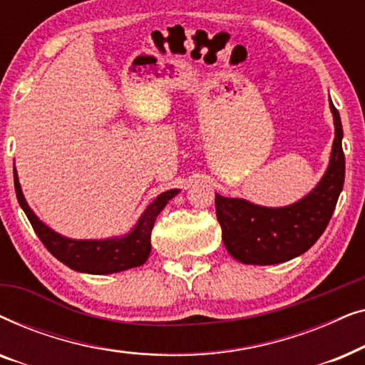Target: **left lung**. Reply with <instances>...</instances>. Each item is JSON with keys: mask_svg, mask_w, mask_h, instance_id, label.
<instances>
[{"mask_svg": "<svg viewBox=\"0 0 365 365\" xmlns=\"http://www.w3.org/2000/svg\"><path fill=\"white\" fill-rule=\"evenodd\" d=\"M336 126L331 161L306 197L286 207H264L246 199L216 194V216L227 252L242 264L271 266L301 256L326 231L346 176L342 123L331 101Z\"/></svg>", "mask_w": 365, "mask_h": 365, "instance_id": "8db88e82", "label": "left lung"}]
</instances>
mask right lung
<instances>
[{"label": "right lung", "instance_id": "obj_1", "mask_svg": "<svg viewBox=\"0 0 365 365\" xmlns=\"http://www.w3.org/2000/svg\"><path fill=\"white\" fill-rule=\"evenodd\" d=\"M14 189H16L19 206L23 207L44 247L68 267L88 274H114L143 266L151 254V231L158 214L163 211L169 199L179 192V189H169L159 194L139 217L133 231L126 236L101 239V241H76V239L64 237L54 232L43 221H39L36 214L29 209L19 186L16 168H14Z\"/></svg>", "mask_w": 365, "mask_h": 365}]
</instances>
